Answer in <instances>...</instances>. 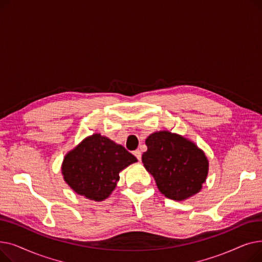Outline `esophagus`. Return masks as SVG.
Here are the masks:
<instances>
[{"mask_svg": "<svg viewBox=\"0 0 262 262\" xmlns=\"http://www.w3.org/2000/svg\"><path fill=\"white\" fill-rule=\"evenodd\" d=\"M134 155L136 156V158L138 159V160H141V152H140V149H136V150H134Z\"/></svg>", "mask_w": 262, "mask_h": 262, "instance_id": "esophagus-1", "label": "esophagus"}]
</instances>
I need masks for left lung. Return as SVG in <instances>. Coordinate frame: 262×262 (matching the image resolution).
<instances>
[{"instance_id":"left-lung-1","label":"left lung","mask_w":262,"mask_h":262,"mask_svg":"<svg viewBox=\"0 0 262 262\" xmlns=\"http://www.w3.org/2000/svg\"><path fill=\"white\" fill-rule=\"evenodd\" d=\"M145 144L142 162L164 196L183 201L202 189L208 174V160L193 142L162 130L149 135Z\"/></svg>"}]
</instances>
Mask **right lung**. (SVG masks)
I'll list each match as a JSON object with an SVG mask.
<instances>
[{
  "mask_svg": "<svg viewBox=\"0 0 262 262\" xmlns=\"http://www.w3.org/2000/svg\"><path fill=\"white\" fill-rule=\"evenodd\" d=\"M136 161L125 147L94 134L66 155L61 171L77 194L99 202L114 191L120 171Z\"/></svg>",
  "mask_w": 262,
  "mask_h": 262,
  "instance_id": "right-lung-1",
  "label": "right lung"
}]
</instances>
